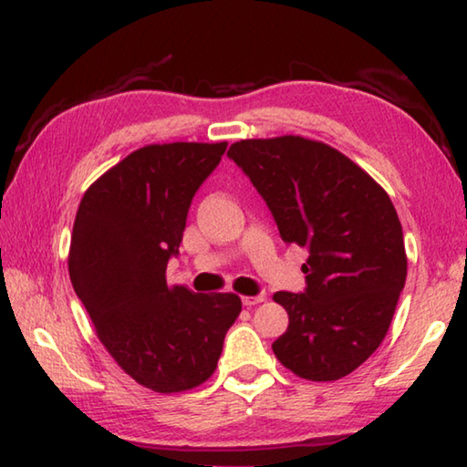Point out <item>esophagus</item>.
Segmentation results:
<instances>
[{
  "label": "esophagus",
  "instance_id": "esophagus-1",
  "mask_svg": "<svg viewBox=\"0 0 467 467\" xmlns=\"http://www.w3.org/2000/svg\"><path fill=\"white\" fill-rule=\"evenodd\" d=\"M265 301V296H254V297H242V304L246 306V307H252V306H258V304H263Z\"/></svg>",
  "mask_w": 467,
  "mask_h": 467
}]
</instances>
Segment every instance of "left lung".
<instances>
[{
    "instance_id": "obj_1",
    "label": "left lung",
    "mask_w": 467,
    "mask_h": 467,
    "mask_svg": "<svg viewBox=\"0 0 467 467\" xmlns=\"http://www.w3.org/2000/svg\"><path fill=\"white\" fill-rule=\"evenodd\" d=\"M227 155L266 201L283 242L309 250L306 291L273 297L289 314L276 358L304 379L345 378L386 338L406 283L394 204L355 161L312 139H244Z\"/></svg>"
}]
</instances>
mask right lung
<instances>
[{
    "label": "right lung",
    "instance_id": "1",
    "mask_svg": "<svg viewBox=\"0 0 467 467\" xmlns=\"http://www.w3.org/2000/svg\"><path fill=\"white\" fill-rule=\"evenodd\" d=\"M227 143L145 145L88 188L73 223L69 276L106 350L160 394L192 389L215 371L242 312L234 293L168 285L186 215Z\"/></svg>",
    "mask_w": 467,
    "mask_h": 467
}]
</instances>
